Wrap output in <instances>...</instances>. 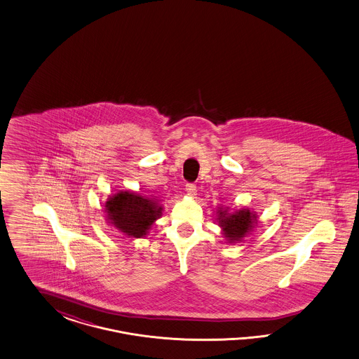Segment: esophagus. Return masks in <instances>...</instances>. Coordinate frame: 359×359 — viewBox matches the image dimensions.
Masks as SVG:
<instances>
[{
    "instance_id": "1",
    "label": "esophagus",
    "mask_w": 359,
    "mask_h": 359,
    "mask_svg": "<svg viewBox=\"0 0 359 359\" xmlns=\"http://www.w3.org/2000/svg\"><path fill=\"white\" fill-rule=\"evenodd\" d=\"M185 191L189 196L196 195V185L195 184H187L185 185Z\"/></svg>"
}]
</instances>
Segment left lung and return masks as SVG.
<instances>
[{
    "label": "left lung",
    "instance_id": "1",
    "mask_svg": "<svg viewBox=\"0 0 359 359\" xmlns=\"http://www.w3.org/2000/svg\"><path fill=\"white\" fill-rule=\"evenodd\" d=\"M216 221L229 243L242 242L258 225V215L250 209H237L229 212V208H218Z\"/></svg>",
    "mask_w": 359,
    "mask_h": 359
}]
</instances>
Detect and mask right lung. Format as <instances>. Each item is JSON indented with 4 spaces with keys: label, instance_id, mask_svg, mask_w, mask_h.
Masks as SVG:
<instances>
[{
    "label": "right lung",
    "instance_id": "add662e5",
    "mask_svg": "<svg viewBox=\"0 0 359 359\" xmlns=\"http://www.w3.org/2000/svg\"><path fill=\"white\" fill-rule=\"evenodd\" d=\"M155 197L137 192L120 191L109 196L104 209L107 222L120 230L123 236L142 238L147 236L154 222L162 217L163 207Z\"/></svg>",
    "mask_w": 359,
    "mask_h": 359
}]
</instances>
